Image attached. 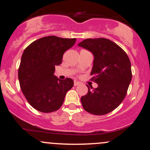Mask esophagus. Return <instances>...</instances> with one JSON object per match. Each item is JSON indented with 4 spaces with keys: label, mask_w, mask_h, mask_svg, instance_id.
<instances>
[{
    "label": "esophagus",
    "mask_w": 150,
    "mask_h": 150,
    "mask_svg": "<svg viewBox=\"0 0 150 150\" xmlns=\"http://www.w3.org/2000/svg\"><path fill=\"white\" fill-rule=\"evenodd\" d=\"M80 84V82H79V81H77V80H74V85L75 86H77V85H79Z\"/></svg>",
    "instance_id": "34e87169"
}]
</instances>
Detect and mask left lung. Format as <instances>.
Instances as JSON below:
<instances>
[{"instance_id":"8db88e82","label":"left lung","mask_w":150,"mask_h":150,"mask_svg":"<svg viewBox=\"0 0 150 150\" xmlns=\"http://www.w3.org/2000/svg\"><path fill=\"white\" fill-rule=\"evenodd\" d=\"M78 46L94 56L91 75L98 87L81 97L84 109L94 115H104L121 104L132 80L131 64L119 46L104 38L87 39ZM92 88V87H91Z\"/></svg>"}]
</instances>
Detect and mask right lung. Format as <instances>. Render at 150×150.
Masks as SVG:
<instances>
[{"label":"right lung","mask_w":150,"mask_h":150,"mask_svg":"<svg viewBox=\"0 0 150 150\" xmlns=\"http://www.w3.org/2000/svg\"><path fill=\"white\" fill-rule=\"evenodd\" d=\"M76 39L49 36L32 42L25 49L18 70L22 93L37 111L51 113L61 108L65 94L73 87L72 79L60 80L54 75L55 66L62 63L65 51Z\"/></svg>","instance_id":"obj_1"}]
</instances>
